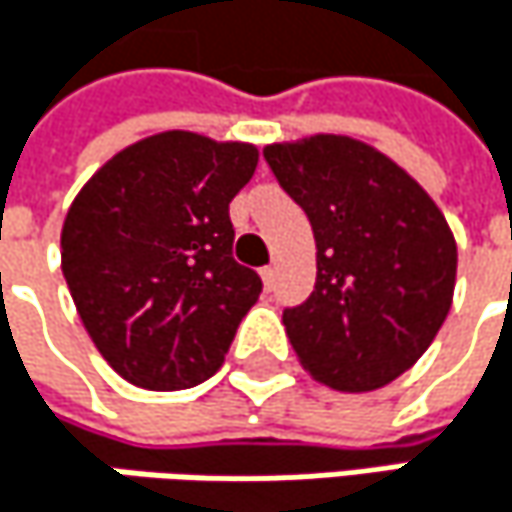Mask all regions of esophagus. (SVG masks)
<instances>
[{"instance_id": "obj_1", "label": "esophagus", "mask_w": 512, "mask_h": 512, "mask_svg": "<svg viewBox=\"0 0 512 512\" xmlns=\"http://www.w3.org/2000/svg\"><path fill=\"white\" fill-rule=\"evenodd\" d=\"M260 278H263L266 290H272V287H275V266H263V269H260Z\"/></svg>"}]
</instances>
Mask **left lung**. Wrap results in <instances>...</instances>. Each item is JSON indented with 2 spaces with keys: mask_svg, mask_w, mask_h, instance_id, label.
Listing matches in <instances>:
<instances>
[{
  "mask_svg": "<svg viewBox=\"0 0 512 512\" xmlns=\"http://www.w3.org/2000/svg\"><path fill=\"white\" fill-rule=\"evenodd\" d=\"M305 210L317 281L284 308L302 367L335 391H373L427 353L457 281V243L433 198L385 154L347 136L263 148Z\"/></svg>",
  "mask_w": 512,
  "mask_h": 512,
  "instance_id": "left-lung-1",
  "label": "left lung"
}]
</instances>
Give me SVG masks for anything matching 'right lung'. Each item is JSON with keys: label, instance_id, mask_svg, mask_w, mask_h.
I'll return each mask as SVG.
<instances>
[{"label": "right lung", "instance_id": "obj_1", "mask_svg": "<svg viewBox=\"0 0 512 512\" xmlns=\"http://www.w3.org/2000/svg\"><path fill=\"white\" fill-rule=\"evenodd\" d=\"M257 148L171 130L112 156L61 228L76 311L127 382L177 391L210 379L263 281L234 260L228 204Z\"/></svg>", "mask_w": 512, "mask_h": 512}]
</instances>
